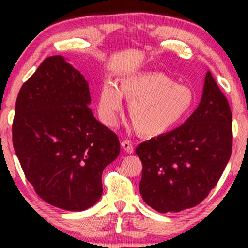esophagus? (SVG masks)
Segmentation results:
<instances>
[{"mask_svg":"<svg viewBox=\"0 0 248 248\" xmlns=\"http://www.w3.org/2000/svg\"><path fill=\"white\" fill-rule=\"evenodd\" d=\"M121 145H122V148H123V150H124L125 152H127V154H133V152H134L133 145H132L131 141H128V140L122 141Z\"/></svg>","mask_w":248,"mask_h":248,"instance_id":"obj_1","label":"esophagus"}]
</instances>
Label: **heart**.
<instances>
[{
    "mask_svg": "<svg viewBox=\"0 0 248 248\" xmlns=\"http://www.w3.org/2000/svg\"><path fill=\"white\" fill-rule=\"evenodd\" d=\"M123 96L130 100V117L142 134L160 135L184 120L194 103L191 88L164 73H132L120 80L101 84L97 97L99 118L106 125H115L123 109Z\"/></svg>",
    "mask_w": 248,
    "mask_h": 248,
    "instance_id": "b5f03b06",
    "label": "heart"
}]
</instances>
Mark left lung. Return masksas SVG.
Segmentation results:
<instances>
[{"instance_id": "1", "label": "left lung", "mask_w": 248, "mask_h": 248, "mask_svg": "<svg viewBox=\"0 0 248 248\" xmlns=\"http://www.w3.org/2000/svg\"><path fill=\"white\" fill-rule=\"evenodd\" d=\"M232 115L212 74H205L199 106L184 124L137 148L140 194L160 213L201 203L218 183L232 147Z\"/></svg>"}]
</instances>
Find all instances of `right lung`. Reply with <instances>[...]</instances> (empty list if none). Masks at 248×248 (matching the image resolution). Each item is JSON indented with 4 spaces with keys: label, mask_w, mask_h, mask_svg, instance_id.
Masks as SVG:
<instances>
[{
    "label": "right lung",
    "mask_w": 248,
    "mask_h": 248,
    "mask_svg": "<svg viewBox=\"0 0 248 248\" xmlns=\"http://www.w3.org/2000/svg\"><path fill=\"white\" fill-rule=\"evenodd\" d=\"M89 84L65 57H47L19 91L13 147L37 194L83 211L103 194L101 175L118 157L117 135L94 118Z\"/></svg>",
    "instance_id": "obj_1"
}]
</instances>
